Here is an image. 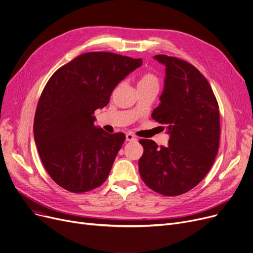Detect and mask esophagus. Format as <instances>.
<instances>
[{
	"mask_svg": "<svg viewBox=\"0 0 253 253\" xmlns=\"http://www.w3.org/2000/svg\"><path fill=\"white\" fill-rule=\"evenodd\" d=\"M126 140L127 141H135L136 140V137L133 135V134L131 133H127L126 134Z\"/></svg>",
	"mask_w": 253,
	"mask_h": 253,
	"instance_id": "34e87169",
	"label": "esophagus"
}]
</instances>
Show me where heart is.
Masks as SVG:
<instances>
[{"mask_svg":"<svg viewBox=\"0 0 253 253\" xmlns=\"http://www.w3.org/2000/svg\"><path fill=\"white\" fill-rule=\"evenodd\" d=\"M159 84V78L155 74L145 73L139 78L137 82V87H155L158 89Z\"/></svg>","mask_w":253,"mask_h":253,"instance_id":"obj_1","label":"heart"}]
</instances>
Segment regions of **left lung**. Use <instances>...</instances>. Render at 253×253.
Segmentation results:
<instances>
[{
  "instance_id": "left-lung-1",
  "label": "left lung",
  "mask_w": 253,
  "mask_h": 253,
  "mask_svg": "<svg viewBox=\"0 0 253 253\" xmlns=\"http://www.w3.org/2000/svg\"><path fill=\"white\" fill-rule=\"evenodd\" d=\"M166 66L161 103L151 118L170 135L167 146L140 139L139 174L154 191L177 196L191 190L211 168L220 142V113L212 89L194 66L175 57L157 55Z\"/></svg>"
}]
</instances>
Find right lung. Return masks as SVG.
I'll list each match as a JSON object with an SVG mask.
<instances>
[{
  "label": "right lung",
  "instance_id": "right-lung-1",
  "mask_svg": "<svg viewBox=\"0 0 253 253\" xmlns=\"http://www.w3.org/2000/svg\"><path fill=\"white\" fill-rule=\"evenodd\" d=\"M141 65V59L86 53L61 67L45 84L33 135L43 167L62 188L86 192L108 178L125 134L96 127L93 113L106 107L119 82Z\"/></svg>",
  "mask_w": 253,
  "mask_h": 253
}]
</instances>
